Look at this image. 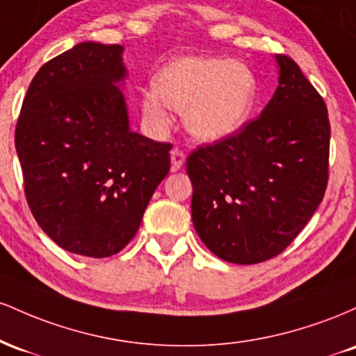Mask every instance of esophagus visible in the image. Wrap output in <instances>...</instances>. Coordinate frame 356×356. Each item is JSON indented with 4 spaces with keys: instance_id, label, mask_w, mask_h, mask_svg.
<instances>
[{
    "instance_id": "esophagus-1",
    "label": "esophagus",
    "mask_w": 356,
    "mask_h": 356,
    "mask_svg": "<svg viewBox=\"0 0 356 356\" xmlns=\"http://www.w3.org/2000/svg\"><path fill=\"white\" fill-rule=\"evenodd\" d=\"M170 162H172V170L181 169L184 162H186V154H184V150L179 149V147H174V149L170 150Z\"/></svg>"
}]
</instances>
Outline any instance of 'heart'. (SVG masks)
Listing matches in <instances>:
<instances>
[{
    "label": "heart",
    "mask_w": 356,
    "mask_h": 356,
    "mask_svg": "<svg viewBox=\"0 0 356 356\" xmlns=\"http://www.w3.org/2000/svg\"><path fill=\"white\" fill-rule=\"evenodd\" d=\"M257 95L256 76L246 65L209 56H184L165 65L154 90L142 95V112L155 129L170 125V110L184 112L186 129L214 142L243 129Z\"/></svg>",
    "instance_id": "1"
}]
</instances>
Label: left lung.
Returning <instances> with one entry per match:
<instances>
[{"label": "left lung", "instance_id": "left-lung-1", "mask_svg": "<svg viewBox=\"0 0 356 356\" xmlns=\"http://www.w3.org/2000/svg\"><path fill=\"white\" fill-rule=\"evenodd\" d=\"M280 85L261 115L187 157L192 222L220 259L256 264L283 252L328 186L325 100L295 60L276 55Z\"/></svg>", "mask_w": 356, "mask_h": 356}]
</instances>
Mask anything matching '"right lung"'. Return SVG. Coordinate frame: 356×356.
Segmentation results:
<instances>
[{"instance_id":"right-lung-1","label":"right lung","mask_w":356,"mask_h":356,"mask_svg":"<svg viewBox=\"0 0 356 356\" xmlns=\"http://www.w3.org/2000/svg\"><path fill=\"white\" fill-rule=\"evenodd\" d=\"M120 44L79 43L40 68L23 100L15 145L24 195L65 251L108 257L136 236L169 174L172 144L129 129Z\"/></svg>"}]
</instances>
